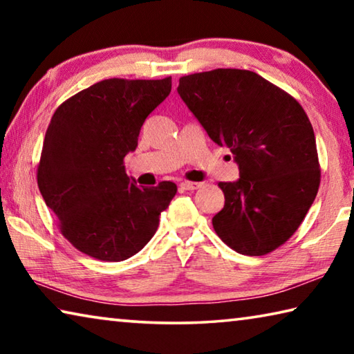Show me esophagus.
I'll list each match as a JSON object with an SVG mask.
<instances>
[{
	"label": "esophagus",
	"instance_id": "obj_1",
	"mask_svg": "<svg viewBox=\"0 0 354 354\" xmlns=\"http://www.w3.org/2000/svg\"><path fill=\"white\" fill-rule=\"evenodd\" d=\"M200 187H201V183H194V181L181 183V189H184V190H196Z\"/></svg>",
	"mask_w": 354,
	"mask_h": 354
}]
</instances>
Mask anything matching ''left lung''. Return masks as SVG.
<instances>
[{"label":"left lung","instance_id":"left-lung-1","mask_svg":"<svg viewBox=\"0 0 354 354\" xmlns=\"http://www.w3.org/2000/svg\"><path fill=\"white\" fill-rule=\"evenodd\" d=\"M178 93L239 164V181L218 183L225 206L212 218L215 232L241 254L272 253L295 234L319 192V154L306 112L248 70L183 76Z\"/></svg>","mask_w":354,"mask_h":354}]
</instances>
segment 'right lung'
<instances>
[{"label": "right lung", "mask_w": 354, "mask_h": 354, "mask_svg": "<svg viewBox=\"0 0 354 354\" xmlns=\"http://www.w3.org/2000/svg\"><path fill=\"white\" fill-rule=\"evenodd\" d=\"M171 77H111L57 107L48 124L37 184L61 234L81 253L120 262L145 247L176 184L137 187L124 171L145 118L169 97Z\"/></svg>", "instance_id": "right-lung-1"}]
</instances>
